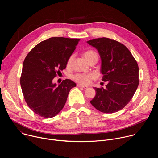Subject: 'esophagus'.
I'll return each mask as SVG.
<instances>
[{"label":"esophagus","instance_id":"obj_1","mask_svg":"<svg viewBox=\"0 0 158 158\" xmlns=\"http://www.w3.org/2000/svg\"><path fill=\"white\" fill-rule=\"evenodd\" d=\"M77 86L79 87H82V88H84V89H87V88H88V86H87V85H81V84H78L77 85Z\"/></svg>","mask_w":158,"mask_h":158}]
</instances>
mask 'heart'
<instances>
[{
	"label": "heart",
	"mask_w": 158,
	"mask_h": 158,
	"mask_svg": "<svg viewBox=\"0 0 158 158\" xmlns=\"http://www.w3.org/2000/svg\"><path fill=\"white\" fill-rule=\"evenodd\" d=\"M83 56L85 59L89 63L91 61L98 59V53L92 49H89L85 51L83 53ZM73 60V56H70V57L67 60V65L69 67L71 66L72 62ZM94 78L93 74H77L73 76V79L76 81L82 84H88Z\"/></svg>",
	"instance_id": "obj_1"
}]
</instances>
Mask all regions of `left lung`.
<instances>
[{"mask_svg":"<svg viewBox=\"0 0 158 158\" xmlns=\"http://www.w3.org/2000/svg\"><path fill=\"white\" fill-rule=\"evenodd\" d=\"M95 48L101 60L102 81L106 88L93 87L96 96L90 101L104 113H114L131 101L139 85V67L129 49L123 44L108 38L87 41Z\"/></svg>","mask_w":158,"mask_h":158,"instance_id":"8db88e82","label":"left lung"}]
</instances>
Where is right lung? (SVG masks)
<instances>
[{
    "mask_svg": "<svg viewBox=\"0 0 158 158\" xmlns=\"http://www.w3.org/2000/svg\"><path fill=\"white\" fill-rule=\"evenodd\" d=\"M79 39L51 37L39 43L27 55L22 65L20 85L30 109L44 118L57 115L71 89L76 84L69 79L57 85L56 74L65 69L67 62Z\"/></svg>",
    "mask_w": 158,
    "mask_h": 158,
    "instance_id": "right-lung-1",
    "label": "right lung"
}]
</instances>
